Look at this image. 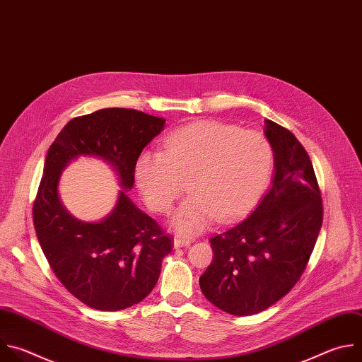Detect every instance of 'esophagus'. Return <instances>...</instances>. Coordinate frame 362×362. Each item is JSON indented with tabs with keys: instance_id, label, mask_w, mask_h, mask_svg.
I'll return each mask as SVG.
<instances>
[{
	"instance_id": "obj_1",
	"label": "esophagus",
	"mask_w": 362,
	"mask_h": 362,
	"mask_svg": "<svg viewBox=\"0 0 362 362\" xmlns=\"http://www.w3.org/2000/svg\"><path fill=\"white\" fill-rule=\"evenodd\" d=\"M191 244V240L189 238H185V237H181V235H177L174 238V247L175 248H180V247H187Z\"/></svg>"
}]
</instances>
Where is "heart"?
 <instances>
[{
  "label": "heart",
  "mask_w": 362,
  "mask_h": 362,
  "mask_svg": "<svg viewBox=\"0 0 362 362\" xmlns=\"http://www.w3.org/2000/svg\"><path fill=\"white\" fill-rule=\"evenodd\" d=\"M272 147L258 131L199 121L170 132L161 151H142L135 180L148 206L168 212L184 194L174 226L182 234L204 230L215 216L230 221L259 197L272 170Z\"/></svg>",
  "instance_id": "1"
}]
</instances>
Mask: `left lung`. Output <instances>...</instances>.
<instances>
[{
    "mask_svg": "<svg viewBox=\"0 0 362 362\" xmlns=\"http://www.w3.org/2000/svg\"><path fill=\"white\" fill-rule=\"evenodd\" d=\"M275 158L269 191L245 220L209 238L212 261L199 276L205 298L228 314H258L293 290L322 226L313 163L296 135L267 119Z\"/></svg>",
    "mask_w": 362,
    "mask_h": 362,
    "instance_id": "8db88e82",
    "label": "left lung"
}]
</instances>
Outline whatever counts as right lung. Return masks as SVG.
<instances>
[{"instance_id":"add662e5","label":"right lung","mask_w":362,"mask_h":362,"mask_svg":"<svg viewBox=\"0 0 362 362\" xmlns=\"http://www.w3.org/2000/svg\"><path fill=\"white\" fill-rule=\"evenodd\" d=\"M164 122L131 108H104L72 118L48 150L33 205L37 238L59 282L90 308L119 311L146 298L163 258L173 251V237L124 191L105 220H76L58 197L61 170L78 156L100 157L117 170L121 185L131 188L138 156Z\"/></svg>"}]
</instances>
